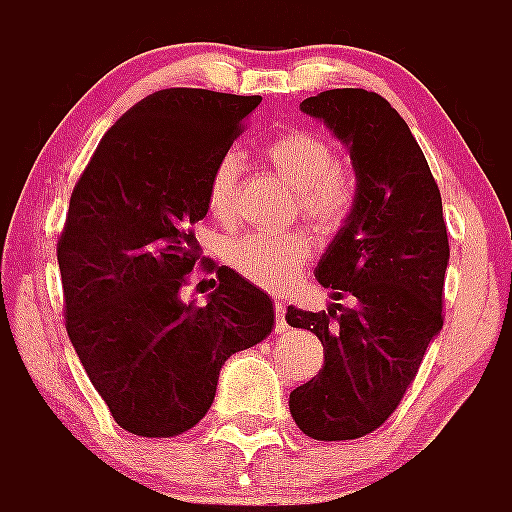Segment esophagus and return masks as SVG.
Listing matches in <instances>:
<instances>
[{
  "mask_svg": "<svg viewBox=\"0 0 512 512\" xmlns=\"http://www.w3.org/2000/svg\"><path fill=\"white\" fill-rule=\"evenodd\" d=\"M274 312H277V330L282 333V330L287 328V323H284V315H287V305H284L282 300H274Z\"/></svg>",
  "mask_w": 512,
  "mask_h": 512,
  "instance_id": "1",
  "label": "esophagus"
}]
</instances>
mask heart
I'll return each mask as SVG.
<instances>
[{
    "instance_id": "obj_1",
    "label": "heart",
    "mask_w": 512,
    "mask_h": 512,
    "mask_svg": "<svg viewBox=\"0 0 512 512\" xmlns=\"http://www.w3.org/2000/svg\"><path fill=\"white\" fill-rule=\"evenodd\" d=\"M266 158L277 166L289 184L302 192V207L318 225H336L351 205L348 176L341 156L325 135L312 130H287L269 140ZM241 161L225 153L212 166L207 179V207L220 223H233L235 184ZM228 264L256 287L279 289L295 277L312 256V241L305 233L269 235L243 233L228 243Z\"/></svg>"
}]
</instances>
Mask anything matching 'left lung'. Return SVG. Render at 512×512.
Segmentation results:
<instances>
[{"label": "left lung", "instance_id": "8db88e82", "mask_svg": "<svg viewBox=\"0 0 512 512\" xmlns=\"http://www.w3.org/2000/svg\"><path fill=\"white\" fill-rule=\"evenodd\" d=\"M300 110L323 120L354 161V207L315 277L356 305L287 307V323L315 333L325 356L318 377L289 395V413L315 441H351L395 413L441 330L449 235L428 161L387 99L330 89Z\"/></svg>", "mask_w": 512, "mask_h": 512}]
</instances>
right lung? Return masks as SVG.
Listing matches in <instances>:
<instances>
[{
    "label": "right lung",
    "mask_w": 512,
    "mask_h": 512,
    "mask_svg": "<svg viewBox=\"0 0 512 512\" xmlns=\"http://www.w3.org/2000/svg\"><path fill=\"white\" fill-rule=\"evenodd\" d=\"M261 97L161 89L99 140L58 238L66 330L120 428L171 438L205 418L235 351L274 328L266 292L217 269L207 305L179 289L200 259L207 179Z\"/></svg>",
    "instance_id": "add662e5"
}]
</instances>
